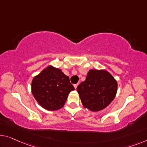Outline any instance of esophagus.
I'll return each instance as SVG.
<instances>
[{"label":"esophagus","instance_id":"esophagus-1","mask_svg":"<svg viewBox=\"0 0 147 147\" xmlns=\"http://www.w3.org/2000/svg\"><path fill=\"white\" fill-rule=\"evenodd\" d=\"M78 84H74V88L75 89H76V88H77V86H78Z\"/></svg>","mask_w":147,"mask_h":147}]
</instances>
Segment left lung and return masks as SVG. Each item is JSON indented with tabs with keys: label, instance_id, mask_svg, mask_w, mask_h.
Masks as SVG:
<instances>
[{
	"label": "left lung",
	"instance_id": "obj_1",
	"mask_svg": "<svg viewBox=\"0 0 147 147\" xmlns=\"http://www.w3.org/2000/svg\"><path fill=\"white\" fill-rule=\"evenodd\" d=\"M84 108L99 111L108 107L114 99L117 91V82L104 69H91L86 80L76 88Z\"/></svg>",
	"mask_w": 147,
	"mask_h": 147
}]
</instances>
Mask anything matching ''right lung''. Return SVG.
Segmentation results:
<instances>
[{
    "label": "right lung",
    "instance_id": "obj_1",
    "mask_svg": "<svg viewBox=\"0 0 147 147\" xmlns=\"http://www.w3.org/2000/svg\"><path fill=\"white\" fill-rule=\"evenodd\" d=\"M32 93L40 106L49 111L62 108L74 90L69 77L52 65L45 68L32 81Z\"/></svg>",
    "mask_w": 147,
    "mask_h": 147
}]
</instances>
